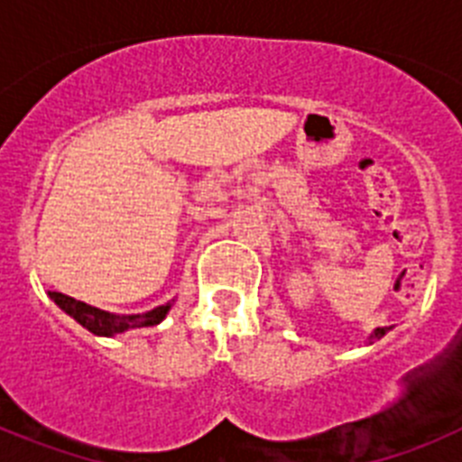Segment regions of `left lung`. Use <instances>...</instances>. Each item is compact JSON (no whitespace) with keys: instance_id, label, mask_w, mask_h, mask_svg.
I'll use <instances>...</instances> for the list:
<instances>
[{"instance_id":"8db88e82","label":"left lung","mask_w":462,"mask_h":462,"mask_svg":"<svg viewBox=\"0 0 462 462\" xmlns=\"http://www.w3.org/2000/svg\"><path fill=\"white\" fill-rule=\"evenodd\" d=\"M386 330H391V328H386V326H383V328H374V333L370 336V340H379V337H383L386 336Z\"/></svg>"}]
</instances>
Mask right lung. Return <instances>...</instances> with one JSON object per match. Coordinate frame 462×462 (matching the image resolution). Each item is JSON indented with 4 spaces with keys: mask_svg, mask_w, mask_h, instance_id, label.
<instances>
[{
    "mask_svg": "<svg viewBox=\"0 0 462 462\" xmlns=\"http://www.w3.org/2000/svg\"><path fill=\"white\" fill-rule=\"evenodd\" d=\"M48 296L55 300L69 317L79 321L80 326L94 333V336L113 337L117 333H125L129 328H143V326H157L159 321H164V317L169 314L173 300L166 305H159V308L150 310V312L143 314H113L106 312V310L92 308V305L83 303V300H76V298L67 296V293L60 291H48Z\"/></svg>",
    "mask_w": 462,
    "mask_h": 462,
    "instance_id": "right-lung-1",
    "label": "right lung"
}]
</instances>
